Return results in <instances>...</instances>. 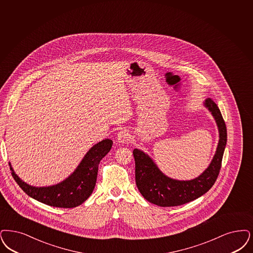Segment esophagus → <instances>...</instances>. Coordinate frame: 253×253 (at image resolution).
<instances>
[{"instance_id": "1", "label": "esophagus", "mask_w": 253, "mask_h": 253, "mask_svg": "<svg viewBox=\"0 0 253 253\" xmlns=\"http://www.w3.org/2000/svg\"><path fill=\"white\" fill-rule=\"evenodd\" d=\"M130 139H131V135L127 130H122V131H119L118 141L120 143H126V142L130 141Z\"/></svg>"}]
</instances>
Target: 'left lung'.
I'll use <instances>...</instances> for the list:
<instances>
[{
  "mask_svg": "<svg viewBox=\"0 0 253 253\" xmlns=\"http://www.w3.org/2000/svg\"><path fill=\"white\" fill-rule=\"evenodd\" d=\"M205 106L212 113L219 131L216 152L207 169L191 181H177L165 176L152 159L144 152L134 149L135 183L142 196L161 207L179 206L192 202L207 192L216 181L221 169L223 153L227 143V128L222 115L212 99L205 101Z\"/></svg>",
  "mask_w": 253,
  "mask_h": 253,
  "instance_id": "obj_1",
  "label": "left lung"
}]
</instances>
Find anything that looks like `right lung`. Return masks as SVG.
Wrapping results in <instances>:
<instances>
[{"label":"right lung","mask_w":253,"mask_h":253,"mask_svg":"<svg viewBox=\"0 0 253 253\" xmlns=\"http://www.w3.org/2000/svg\"><path fill=\"white\" fill-rule=\"evenodd\" d=\"M113 142L105 139L93 146L76 170L63 182L49 187H35L22 182L12 170L11 174L20 188L31 198L52 207L73 208L85 202L96 184L99 164L110 152Z\"/></svg>","instance_id":"obj_1"}]
</instances>
